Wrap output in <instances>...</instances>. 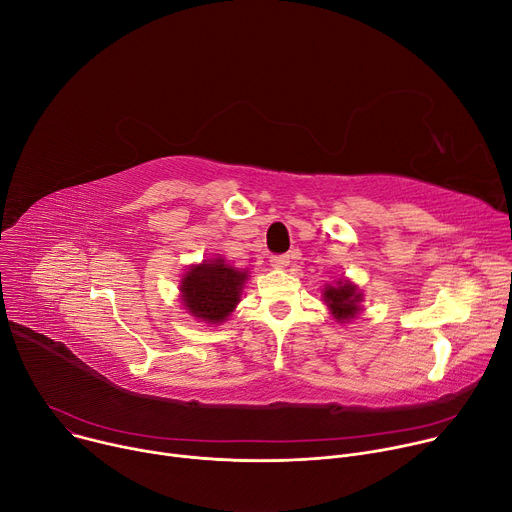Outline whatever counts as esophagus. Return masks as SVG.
<instances>
[{
  "label": "esophagus",
  "mask_w": 512,
  "mask_h": 512,
  "mask_svg": "<svg viewBox=\"0 0 512 512\" xmlns=\"http://www.w3.org/2000/svg\"><path fill=\"white\" fill-rule=\"evenodd\" d=\"M289 262H291L289 254H274V256H270V264L274 268H287Z\"/></svg>",
  "instance_id": "esophagus-1"
}]
</instances>
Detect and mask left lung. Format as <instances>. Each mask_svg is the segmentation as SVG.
Masks as SVG:
<instances>
[{"label": "left lung", "instance_id": "obj_1", "mask_svg": "<svg viewBox=\"0 0 512 512\" xmlns=\"http://www.w3.org/2000/svg\"><path fill=\"white\" fill-rule=\"evenodd\" d=\"M323 301L339 323H348L362 311V293L356 285L344 278L335 280V285H327L323 289Z\"/></svg>", "mask_w": 512, "mask_h": 512}]
</instances>
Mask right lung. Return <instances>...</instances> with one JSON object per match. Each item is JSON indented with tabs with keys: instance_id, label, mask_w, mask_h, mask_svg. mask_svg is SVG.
Instances as JSON below:
<instances>
[{
	"instance_id": "1",
	"label": "right lung",
	"mask_w": 512,
	"mask_h": 512,
	"mask_svg": "<svg viewBox=\"0 0 512 512\" xmlns=\"http://www.w3.org/2000/svg\"><path fill=\"white\" fill-rule=\"evenodd\" d=\"M248 270L225 264L221 256L191 266L181 280V297L189 313L207 323H221L240 303Z\"/></svg>"
}]
</instances>
